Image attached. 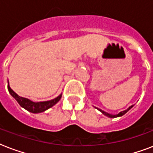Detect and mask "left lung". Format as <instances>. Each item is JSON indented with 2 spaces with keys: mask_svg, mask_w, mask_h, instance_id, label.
<instances>
[{
  "mask_svg": "<svg viewBox=\"0 0 153 153\" xmlns=\"http://www.w3.org/2000/svg\"><path fill=\"white\" fill-rule=\"evenodd\" d=\"M133 105H131V106L128 107V108L127 109H126V110H124V111L120 112V113H119V114H109V113H106V112L103 111V110H102V109H98V108H97V109H98V110H99V111H100L101 113H102V114H104V115H105V116H106V117H111V118H115V117H118L123 116L124 114H126V113H127V112H128V110H129V109H130L131 108H132V107H133Z\"/></svg>",
  "mask_w": 153,
  "mask_h": 153,
  "instance_id": "left-lung-1",
  "label": "left lung"
}]
</instances>
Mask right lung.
Returning a JSON list of instances; mask_svg holds the SVG:
<instances>
[{"mask_svg": "<svg viewBox=\"0 0 153 153\" xmlns=\"http://www.w3.org/2000/svg\"><path fill=\"white\" fill-rule=\"evenodd\" d=\"M8 92L11 95L13 96V98H15L16 101L19 103L20 106L25 109L27 111L33 113V114H39V113H42V112L46 111L47 109H50L53 105H55L60 100V98H62V94L58 96L57 98H54L52 100L45 101V102H34L32 101L27 99V98H23L20 97L16 94L14 91L10 88V86L8 85Z\"/></svg>", "mask_w": 153, "mask_h": 153, "instance_id": "1", "label": "right lung"}]
</instances>
